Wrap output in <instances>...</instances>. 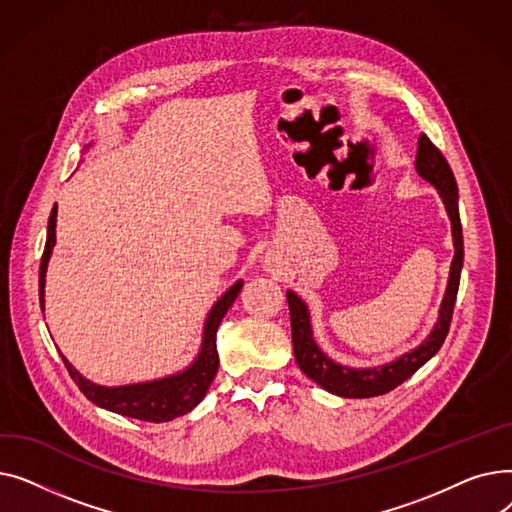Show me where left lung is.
Instances as JSON below:
<instances>
[{
    "mask_svg": "<svg viewBox=\"0 0 512 512\" xmlns=\"http://www.w3.org/2000/svg\"><path fill=\"white\" fill-rule=\"evenodd\" d=\"M415 170L423 180H427L438 191L452 226V245H454V257L450 263L448 284H446L444 299L440 303L438 321L434 330L427 334L425 340H421L419 346H415L413 351L405 355L396 357L394 361L378 367L342 365L330 359L317 346L313 338L311 315H309L307 303L294 290L286 292L288 307H290L294 359H297L301 371L307 375V378H311L315 384H319L321 388L336 396L369 398V396H380L394 390L396 386L409 380L419 367H423L440 351V346L444 344V338L448 334L454 303H456V292H459V282H461L463 257H465L463 228H461V215H459V186H456L454 174L448 166L446 157L440 153V149L432 141L425 137V134H419Z\"/></svg>",
    "mask_w": 512,
    "mask_h": 512,
    "instance_id": "obj_1",
    "label": "left lung"
}]
</instances>
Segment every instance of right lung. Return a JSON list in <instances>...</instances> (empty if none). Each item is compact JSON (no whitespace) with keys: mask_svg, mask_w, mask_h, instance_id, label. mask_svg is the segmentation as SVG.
I'll return each mask as SVG.
<instances>
[{"mask_svg":"<svg viewBox=\"0 0 512 512\" xmlns=\"http://www.w3.org/2000/svg\"><path fill=\"white\" fill-rule=\"evenodd\" d=\"M58 218V205H53L49 222H47V240H45V251L41 257L39 267V301L41 309H45V274H47V263L56 247V220ZM242 288V280H236L222 297L213 303L211 311L205 317L203 326V338L201 348L193 363L184 367L182 371H176L166 378L141 382V384H126V386H99L91 380H87L83 373L72 367V363L62 355V361L70 373V378L76 382L93 405L112 411L124 417L151 421V423H164L172 421L176 417L186 415L193 411L199 402L205 398L215 373H218L220 357L218 348H215V334L222 324L224 315L232 307L234 299Z\"/></svg>","mask_w":512,"mask_h":512,"instance_id":"1","label":"right lung"}]
</instances>
